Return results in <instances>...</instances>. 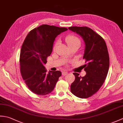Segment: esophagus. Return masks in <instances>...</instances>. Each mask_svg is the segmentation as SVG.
Segmentation results:
<instances>
[{"label": "esophagus", "mask_w": 123, "mask_h": 123, "mask_svg": "<svg viewBox=\"0 0 123 123\" xmlns=\"http://www.w3.org/2000/svg\"><path fill=\"white\" fill-rule=\"evenodd\" d=\"M68 74V73L67 72H66V71H63V72H62V75H67Z\"/></svg>", "instance_id": "esophagus-1"}]
</instances>
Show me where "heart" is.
<instances>
[{
    "label": "heart",
    "instance_id": "heart-1",
    "mask_svg": "<svg viewBox=\"0 0 123 123\" xmlns=\"http://www.w3.org/2000/svg\"><path fill=\"white\" fill-rule=\"evenodd\" d=\"M66 41L69 48L70 46H71L76 44H79L80 45V43H81V41L80 39L79 38V37H77V36L73 34H70L67 36V37H66ZM59 44H60V41L59 40H57L55 42V43L54 45L53 46L54 51L55 50L57 46H58Z\"/></svg>",
    "mask_w": 123,
    "mask_h": 123
}]
</instances>
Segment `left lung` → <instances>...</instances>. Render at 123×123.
I'll return each mask as SVG.
<instances>
[{"label": "left lung", "mask_w": 123, "mask_h": 123, "mask_svg": "<svg viewBox=\"0 0 123 123\" xmlns=\"http://www.w3.org/2000/svg\"><path fill=\"white\" fill-rule=\"evenodd\" d=\"M68 28L81 36L86 45L83 59L86 60L83 68L86 74L82 77L78 73H74L75 80L70 90L78 97L87 98L97 92L106 80L109 66L107 47L104 38L89 27Z\"/></svg>", "instance_id": "1"}]
</instances>
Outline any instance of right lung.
<instances>
[{
	"label": "right lung",
	"mask_w": 123,
	"mask_h": 123,
	"mask_svg": "<svg viewBox=\"0 0 123 123\" xmlns=\"http://www.w3.org/2000/svg\"><path fill=\"white\" fill-rule=\"evenodd\" d=\"M68 30L49 25H42L28 34L22 44L19 63L22 77L28 89L37 95L51 93L62 73L60 71L47 72L44 65L50 55L55 38Z\"/></svg>",
	"instance_id": "1"
}]
</instances>
